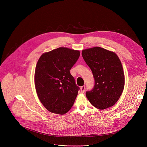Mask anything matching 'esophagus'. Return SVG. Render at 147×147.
Here are the masks:
<instances>
[{
  "label": "esophagus",
  "mask_w": 147,
  "mask_h": 147,
  "mask_svg": "<svg viewBox=\"0 0 147 147\" xmlns=\"http://www.w3.org/2000/svg\"><path fill=\"white\" fill-rule=\"evenodd\" d=\"M85 87H86L85 86H83L80 87V91H81V93L84 92V91H85Z\"/></svg>",
  "instance_id": "34e87169"
}]
</instances>
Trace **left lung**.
Instances as JSON below:
<instances>
[{
	"label": "left lung",
	"mask_w": 147,
	"mask_h": 147,
	"mask_svg": "<svg viewBox=\"0 0 147 147\" xmlns=\"http://www.w3.org/2000/svg\"><path fill=\"white\" fill-rule=\"evenodd\" d=\"M82 56L95 80L92 90L86 92L87 99L99 109L113 106L124 87V74L119 57L115 52L98 47L82 50Z\"/></svg>",
	"instance_id": "left-lung-1"
}]
</instances>
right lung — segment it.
<instances>
[{
    "label": "right lung",
    "mask_w": 147,
    "mask_h": 147,
    "mask_svg": "<svg viewBox=\"0 0 147 147\" xmlns=\"http://www.w3.org/2000/svg\"><path fill=\"white\" fill-rule=\"evenodd\" d=\"M80 55L77 50L58 48L40 56L34 82L38 97L49 112L66 113L72 107L80 88L70 70Z\"/></svg>",
    "instance_id": "obj_1"
}]
</instances>
